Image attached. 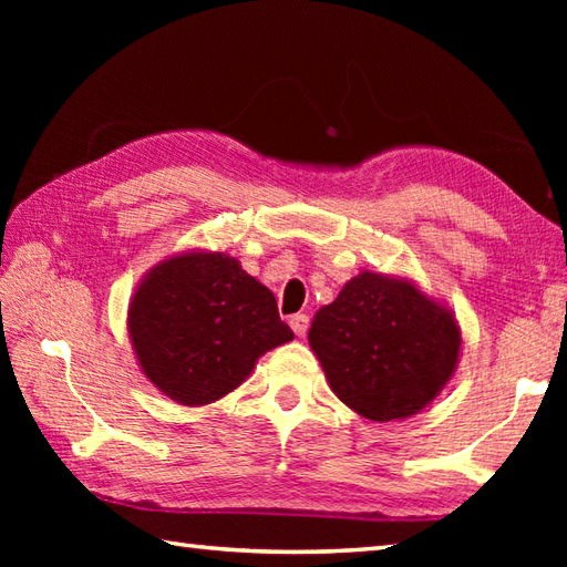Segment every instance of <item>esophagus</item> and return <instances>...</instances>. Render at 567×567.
I'll use <instances>...</instances> for the list:
<instances>
[{"label":"esophagus","mask_w":567,"mask_h":567,"mask_svg":"<svg viewBox=\"0 0 567 567\" xmlns=\"http://www.w3.org/2000/svg\"><path fill=\"white\" fill-rule=\"evenodd\" d=\"M290 327L297 336H305L309 331V317L307 315H295L290 317Z\"/></svg>","instance_id":"esophagus-1"}]
</instances>
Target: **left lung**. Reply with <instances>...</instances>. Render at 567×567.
<instances>
[{
	"label": "left lung",
	"instance_id": "obj_1",
	"mask_svg": "<svg viewBox=\"0 0 567 567\" xmlns=\"http://www.w3.org/2000/svg\"><path fill=\"white\" fill-rule=\"evenodd\" d=\"M331 390L372 421L416 414L455 370L461 351L451 311L412 282L360 272L309 329Z\"/></svg>",
	"mask_w": 567,
	"mask_h": 567
}]
</instances>
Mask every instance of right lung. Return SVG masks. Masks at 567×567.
<instances>
[{"mask_svg":"<svg viewBox=\"0 0 567 567\" xmlns=\"http://www.w3.org/2000/svg\"><path fill=\"white\" fill-rule=\"evenodd\" d=\"M128 331L146 378L187 406L236 390L265 351L295 339L268 287L221 252L161 262L131 299Z\"/></svg>","mask_w":567,"mask_h":567,"instance_id":"add662e5","label":"right lung"}]
</instances>
